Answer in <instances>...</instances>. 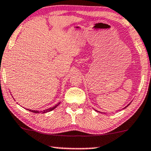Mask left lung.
<instances>
[{"label": "left lung", "instance_id": "1", "mask_svg": "<svg viewBox=\"0 0 151 151\" xmlns=\"http://www.w3.org/2000/svg\"><path fill=\"white\" fill-rule=\"evenodd\" d=\"M128 105H127V106H126V107H124V108H126V107H128ZM124 108H123V109H124ZM96 111H98V112H100V111H97V110H96Z\"/></svg>", "mask_w": 151, "mask_h": 151}]
</instances>
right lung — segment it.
<instances>
[{"instance_id":"obj_1","label":"right lung","mask_w":151,"mask_h":151,"mask_svg":"<svg viewBox=\"0 0 151 151\" xmlns=\"http://www.w3.org/2000/svg\"><path fill=\"white\" fill-rule=\"evenodd\" d=\"M60 103H59L58 105H55L54 107H50V108H48V109H44V110H43V111H38V110H32V109H28V110H29V111H32V112H33V113H37V114H38V113H42V114H43V113H46V112H48V111H50L53 110V109H54L55 108H56L57 106H58V105L60 104Z\"/></svg>"}]
</instances>
